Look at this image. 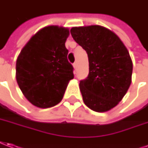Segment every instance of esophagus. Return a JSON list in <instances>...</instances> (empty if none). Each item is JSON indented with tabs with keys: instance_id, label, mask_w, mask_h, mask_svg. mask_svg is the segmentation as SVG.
I'll use <instances>...</instances> for the list:
<instances>
[{
	"instance_id": "1",
	"label": "esophagus",
	"mask_w": 148,
	"mask_h": 148,
	"mask_svg": "<svg viewBox=\"0 0 148 148\" xmlns=\"http://www.w3.org/2000/svg\"><path fill=\"white\" fill-rule=\"evenodd\" d=\"M73 67H74L75 69H76V68H77V62H75V63L73 64Z\"/></svg>"
}]
</instances>
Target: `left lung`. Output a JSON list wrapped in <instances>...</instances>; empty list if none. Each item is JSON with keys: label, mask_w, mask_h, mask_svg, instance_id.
Masks as SVG:
<instances>
[{"label": "left lung", "mask_w": 148, "mask_h": 148, "mask_svg": "<svg viewBox=\"0 0 148 148\" xmlns=\"http://www.w3.org/2000/svg\"><path fill=\"white\" fill-rule=\"evenodd\" d=\"M71 34L88 58V75L80 81L84 104L96 112L110 110L131 83L133 65L127 47L114 32L101 25L72 27Z\"/></svg>", "instance_id": "1"}]
</instances>
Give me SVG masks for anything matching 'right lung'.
Segmentation results:
<instances>
[{"mask_svg": "<svg viewBox=\"0 0 148 148\" xmlns=\"http://www.w3.org/2000/svg\"><path fill=\"white\" fill-rule=\"evenodd\" d=\"M68 28L50 25L25 44L16 63V79L26 99L39 108L60 102L69 80L74 78L65 42Z\"/></svg>", "mask_w": 148, "mask_h": 148, "instance_id": "1", "label": "right lung"}]
</instances>
